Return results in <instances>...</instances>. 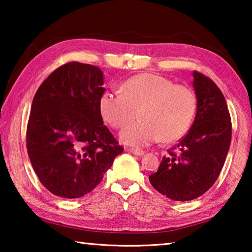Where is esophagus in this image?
Listing matches in <instances>:
<instances>
[{"instance_id": "obj_1", "label": "esophagus", "mask_w": 252, "mask_h": 252, "mask_svg": "<svg viewBox=\"0 0 252 252\" xmlns=\"http://www.w3.org/2000/svg\"><path fill=\"white\" fill-rule=\"evenodd\" d=\"M127 151H129L130 153H132V155L138 156V157H141V156L144 155V151L138 150V149H129V150H127Z\"/></svg>"}]
</instances>
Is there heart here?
<instances>
[{"label":"heart","mask_w":252,"mask_h":252,"mask_svg":"<svg viewBox=\"0 0 252 252\" xmlns=\"http://www.w3.org/2000/svg\"><path fill=\"white\" fill-rule=\"evenodd\" d=\"M122 93L105 91L99 108L102 118L116 129H121L140 114L138 122L127 126L120 140L134 148L159 141H174L186 133L195 112L192 91L176 85L163 76L144 73L126 81Z\"/></svg>","instance_id":"heart-1"}]
</instances>
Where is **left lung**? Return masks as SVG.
Segmentation results:
<instances>
[{"label": "left lung", "mask_w": 252, "mask_h": 252, "mask_svg": "<svg viewBox=\"0 0 252 252\" xmlns=\"http://www.w3.org/2000/svg\"><path fill=\"white\" fill-rule=\"evenodd\" d=\"M192 75L197 97L193 125L149 177L158 192L174 201L193 200L210 189L231 142V119L222 92L208 76L197 71Z\"/></svg>", "instance_id": "obj_1"}]
</instances>
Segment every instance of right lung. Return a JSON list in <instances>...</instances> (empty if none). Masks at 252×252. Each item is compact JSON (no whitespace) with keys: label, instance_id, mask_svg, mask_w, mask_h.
Masks as SVG:
<instances>
[{"label":"right lung","instance_id":"right-lung-1","mask_svg":"<svg viewBox=\"0 0 252 252\" xmlns=\"http://www.w3.org/2000/svg\"><path fill=\"white\" fill-rule=\"evenodd\" d=\"M103 83L97 66L70 62L52 72L34 95L29 158L42 185L58 197L91 192L123 151L101 117Z\"/></svg>","mask_w":252,"mask_h":252}]
</instances>
